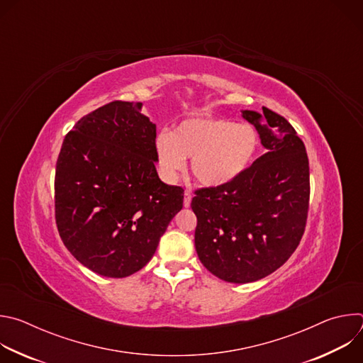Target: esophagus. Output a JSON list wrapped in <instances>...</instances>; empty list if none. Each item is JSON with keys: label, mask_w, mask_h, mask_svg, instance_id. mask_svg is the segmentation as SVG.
Masks as SVG:
<instances>
[{"label": "esophagus", "mask_w": 363, "mask_h": 363, "mask_svg": "<svg viewBox=\"0 0 363 363\" xmlns=\"http://www.w3.org/2000/svg\"><path fill=\"white\" fill-rule=\"evenodd\" d=\"M191 199H192V194H191L189 189H186L185 194H184V206H185V208H188V206L191 205Z\"/></svg>", "instance_id": "esophagus-1"}]
</instances>
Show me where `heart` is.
Wrapping results in <instances>:
<instances>
[{
  "mask_svg": "<svg viewBox=\"0 0 363 363\" xmlns=\"http://www.w3.org/2000/svg\"><path fill=\"white\" fill-rule=\"evenodd\" d=\"M258 150V135L250 125L217 118H192L155 139L162 177L175 181L192 158L194 177L206 186L224 185L242 174Z\"/></svg>",
  "mask_w": 363,
  "mask_h": 363,
  "instance_id": "obj_1",
  "label": "heart"
}]
</instances>
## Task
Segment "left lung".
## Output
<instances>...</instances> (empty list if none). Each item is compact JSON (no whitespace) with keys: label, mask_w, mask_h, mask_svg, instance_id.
<instances>
[{"label":"left lung","mask_w":363,"mask_h":363,"mask_svg":"<svg viewBox=\"0 0 363 363\" xmlns=\"http://www.w3.org/2000/svg\"><path fill=\"white\" fill-rule=\"evenodd\" d=\"M242 118L260 133L267 153L233 181L195 191V248L203 267L221 280H260L294 252L303 237L310 198L304 143L281 115L263 108Z\"/></svg>","instance_id":"left-lung-1"}]
</instances>
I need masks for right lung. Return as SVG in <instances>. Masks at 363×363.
<instances>
[{
	"label": "right lung",
	"mask_w": 363,
	"mask_h": 363,
	"mask_svg": "<svg viewBox=\"0 0 363 363\" xmlns=\"http://www.w3.org/2000/svg\"><path fill=\"white\" fill-rule=\"evenodd\" d=\"M142 103L115 100L66 135L55 177L62 241L77 262L105 277L145 267L182 208L184 189L155 168L157 125Z\"/></svg>",
	"instance_id": "add662e5"
}]
</instances>
